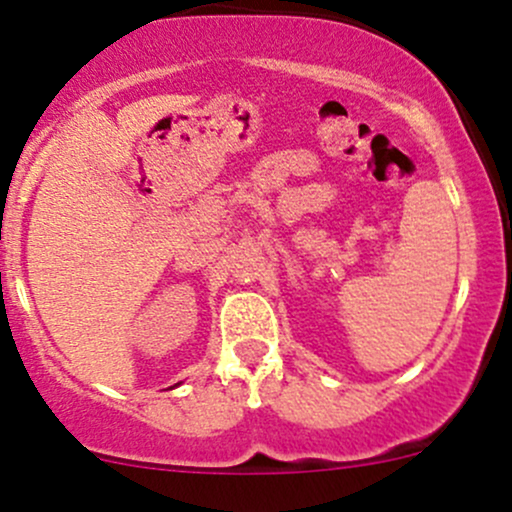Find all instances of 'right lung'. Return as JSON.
<instances>
[{
    "label": "right lung",
    "mask_w": 512,
    "mask_h": 512,
    "mask_svg": "<svg viewBox=\"0 0 512 512\" xmlns=\"http://www.w3.org/2000/svg\"><path fill=\"white\" fill-rule=\"evenodd\" d=\"M174 386H179V384H174Z\"/></svg>",
    "instance_id": "right-lung-1"
}]
</instances>
